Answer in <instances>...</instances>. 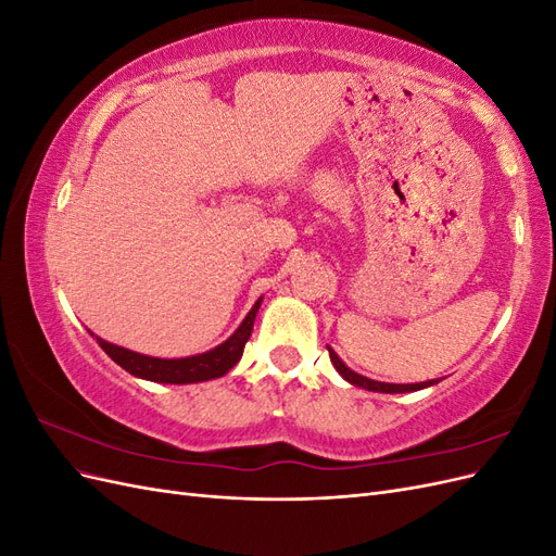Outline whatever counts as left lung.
Returning <instances> with one entry per match:
<instances>
[{
	"mask_svg": "<svg viewBox=\"0 0 556 556\" xmlns=\"http://www.w3.org/2000/svg\"><path fill=\"white\" fill-rule=\"evenodd\" d=\"M329 350V357H331V364L336 371L341 374L343 380H348L350 384L355 387H362V390H368V392H380V394H406V392H417V390H425V387H431L435 382H441L439 378L435 380H427V382H410V384H396V382H380V380H371L366 376H359L357 371H352V368L336 355V352L327 345Z\"/></svg>",
	"mask_w": 556,
	"mask_h": 556,
	"instance_id": "8db88e82",
	"label": "left lung"
}]
</instances>
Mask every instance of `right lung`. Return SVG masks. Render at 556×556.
I'll return each mask as SVG.
<instances>
[{"label": "right lung", "instance_id": "right-lung-1", "mask_svg": "<svg viewBox=\"0 0 556 556\" xmlns=\"http://www.w3.org/2000/svg\"><path fill=\"white\" fill-rule=\"evenodd\" d=\"M260 306H262V296L255 301V306H252L250 313L243 317L239 329L233 331L225 343L192 357H178V359L150 357V355H141V352H134L123 345L99 339V336H94L92 331L90 333L97 339L99 348H102L117 366H123L131 376L150 380V382H166V384L206 382L213 378H223L225 374L231 371L233 366H237L252 333V325H255V315Z\"/></svg>", "mask_w": 556, "mask_h": 556}]
</instances>
